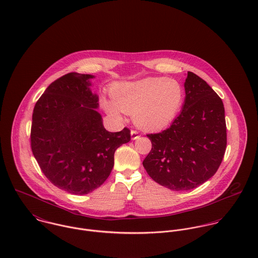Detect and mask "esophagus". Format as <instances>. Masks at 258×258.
Returning <instances> with one entry per match:
<instances>
[{
    "instance_id": "obj_1",
    "label": "esophagus",
    "mask_w": 258,
    "mask_h": 258,
    "mask_svg": "<svg viewBox=\"0 0 258 258\" xmlns=\"http://www.w3.org/2000/svg\"><path fill=\"white\" fill-rule=\"evenodd\" d=\"M131 136H132V140H137L138 138H140V133L138 131H135L133 130L131 132Z\"/></svg>"
}]
</instances>
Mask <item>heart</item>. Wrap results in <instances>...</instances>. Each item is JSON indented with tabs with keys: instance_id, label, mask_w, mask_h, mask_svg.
Instances as JSON below:
<instances>
[{
	"instance_id": "heart-1",
	"label": "heart",
	"mask_w": 258,
	"mask_h": 258,
	"mask_svg": "<svg viewBox=\"0 0 258 258\" xmlns=\"http://www.w3.org/2000/svg\"><path fill=\"white\" fill-rule=\"evenodd\" d=\"M113 101L103 100L104 108L112 115L119 112L134 114L143 128L160 130L169 125L180 111L184 90L166 77H147L135 82L117 83L112 89Z\"/></svg>"
}]
</instances>
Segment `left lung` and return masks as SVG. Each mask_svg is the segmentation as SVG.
<instances>
[{
  "mask_svg": "<svg viewBox=\"0 0 258 258\" xmlns=\"http://www.w3.org/2000/svg\"><path fill=\"white\" fill-rule=\"evenodd\" d=\"M184 87L185 103L171 125L146 135L152 147L143 162L155 182L174 191L194 189L214 176L227 148L222 99L193 72Z\"/></svg>",
  "mask_w": 258,
  "mask_h": 258,
  "instance_id": "1",
  "label": "left lung"
}]
</instances>
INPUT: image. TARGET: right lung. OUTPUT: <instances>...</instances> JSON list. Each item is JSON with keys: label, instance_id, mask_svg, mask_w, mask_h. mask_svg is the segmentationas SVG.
I'll use <instances>...</instances> for the list:
<instances>
[{"label": "right lung", "instance_id": "1", "mask_svg": "<svg viewBox=\"0 0 258 258\" xmlns=\"http://www.w3.org/2000/svg\"><path fill=\"white\" fill-rule=\"evenodd\" d=\"M94 76L71 72L58 78L37 100L30 146L45 177L61 190L85 195L100 187L114 167L117 147L131 131L108 132L89 87Z\"/></svg>", "mask_w": 258, "mask_h": 258}]
</instances>
